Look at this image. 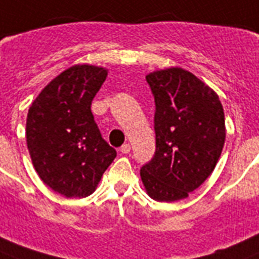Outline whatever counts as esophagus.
<instances>
[{
	"mask_svg": "<svg viewBox=\"0 0 259 259\" xmlns=\"http://www.w3.org/2000/svg\"><path fill=\"white\" fill-rule=\"evenodd\" d=\"M121 152H122V153H123V155H127V153H129V152H130V145H129V144H123V145H122V147H121Z\"/></svg>",
	"mask_w": 259,
	"mask_h": 259,
	"instance_id": "obj_1",
	"label": "esophagus"
}]
</instances>
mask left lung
<instances>
[{
  "label": "left lung",
  "instance_id": "1",
  "mask_svg": "<svg viewBox=\"0 0 259 259\" xmlns=\"http://www.w3.org/2000/svg\"><path fill=\"white\" fill-rule=\"evenodd\" d=\"M155 96L156 152L140 171L147 194L159 202L185 200L213 172L226 143L219 95L186 69L147 74Z\"/></svg>",
  "mask_w": 259,
  "mask_h": 259
}]
</instances>
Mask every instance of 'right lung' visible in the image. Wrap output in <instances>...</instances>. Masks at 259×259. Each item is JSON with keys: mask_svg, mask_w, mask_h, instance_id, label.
Returning <instances> with one entry per match:
<instances>
[{"mask_svg": "<svg viewBox=\"0 0 259 259\" xmlns=\"http://www.w3.org/2000/svg\"><path fill=\"white\" fill-rule=\"evenodd\" d=\"M107 73L96 65L70 66L29 106L25 138L33 168L45 185L66 198L92 194L116 156L91 111Z\"/></svg>", "mask_w": 259, "mask_h": 259, "instance_id": "1", "label": "right lung"}]
</instances>
